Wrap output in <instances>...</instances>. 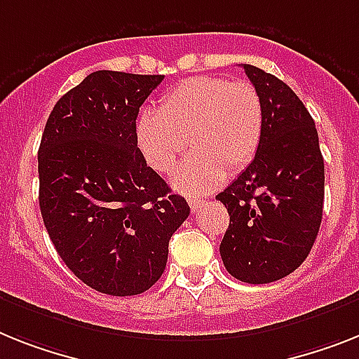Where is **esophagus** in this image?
I'll use <instances>...</instances> for the list:
<instances>
[{
	"label": "esophagus",
	"instance_id": "esophagus-1",
	"mask_svg": "<svg viewBox=\"0 0 359 359\" xmlns=\"http://www.w3.org/2000/svg\"><path fill=\"white\" fill-rule=\"evenodd\" d=\"M188 203H189V206H191V212L194 213H197L198 210L204 206V201H201V198H195V197L188 198Z\"/></svg>",
	"mask_w": 359,
	"mask_h": 359
}]
</instances>
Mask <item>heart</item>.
Returning <instances> with one entry per match:
<instances>
[{"instance_id":"heart-1","label":"heart","mask_w":359,"mask_h":359,"mask_svg":"<svg viewBox=\"0 0 359 359\" xmlns=\"http://www.w3.org/2000/svg\"><path fill=\"white\" fill-rule=\"evenodd\" d=\"M261 96L246 82L219 76H191L162 96L158 109L137 120V146L147 165L170 175L191 146L175 188L208 194L221 184L226 171L237 175L257 155L263 138Z\"/></svg>"}]
</instances>
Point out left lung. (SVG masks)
Here are the masks:
<instances>
[{
  "mask_svg": "<svg viewBox=\"0 0 359 359\" xmlns=\"http://www.w3.org/2000/svg\"><path fill=\"white\" fill-rule=\"evenodd\" d=\"M261 96L263 138L257 155L217 198L230 213L221 257L243 283L287 277L310 254L325 197V164L316 123L297 95L279 78L245 63Z\"/></svg>",
  "mask_w": 359,
  "mask_h": 359,
  "instance_id": "left-lung-1",
  "label": "left lung"
}]
</instances>
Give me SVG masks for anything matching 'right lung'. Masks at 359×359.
<instances>
[{"mask_svg":"<svg viewBox=\"0 0 359 359\" xmlns=\"http://www.w3.org/2000/svg\"><path fill=\"white\" fill-rule=\"evenodd\" d=\"M162 74L96 71L56 102L38 151L40 210L54 248L87 287L137 296L165 268L188 219L137 147L140 105Z\"/></svg>","mask_w":359,"mask_h":359,"instance_id":"obj_1","label":"right lung"}]
</instances>
